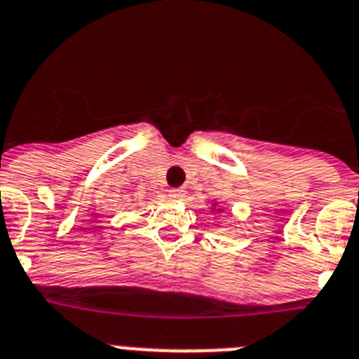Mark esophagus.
I'll return each instance as SVG.
<instances>
[{
	"label": "esophagus",
	"mask_w": 359,
	"mask_h": 359,
	"mask_svg": "<svg viewBox=\"0 0 359 359\" xmlns=\"http://www.w3.org/2000/svg\"><path fill=\"white\" fill-rule=\"evenodd\" d=\"M184 195H186L184 189H180V188L170 189V198H173V201H182V198H184Z\"/></svg>",
	"instance_id": "esophagus-1"
}]
</instances>
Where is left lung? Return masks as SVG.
Instances as JSON below:
<instances>
[{"label": "left lung", "instance_id": "8db88e82", "mask_svg": "<svg viewBox=\"0 0 359 359\" xmlns=\"http://www.w3.org/2000/svg\"><path fill=\"white\" fill-rule=\"evenodd\" d=\"M212 212H217V213H222V208L219 206V203H215V201H213L212 203Z\"/></svg>", "mask_w": 359, "mask_h": 359}]
</instances>
